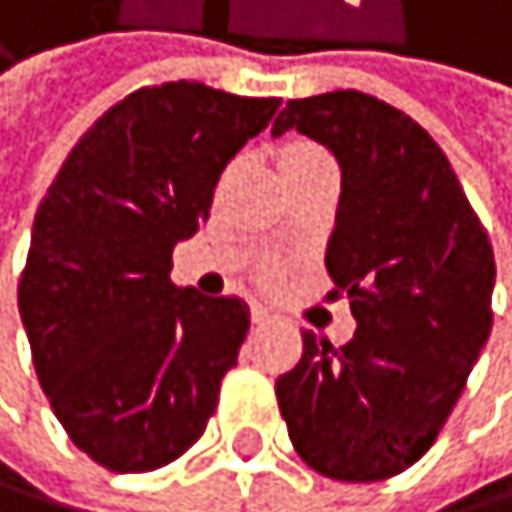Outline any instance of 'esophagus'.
<instances>
[{"instance_id": "1", "label": "esophagus", "mask_w": 512, "mask_h": 512, "mask_svg": "<svg viewBox=\"0 0 512 512\" xmlns=\"http://www.w3.org/2000/svg\"><path fill=\"white\" fill-rule=\"evenodd\" d=\"M267 318H270V311H267L264 305H254V308H251V321H254V324H264Z\"/></svg>"}]
</instances>
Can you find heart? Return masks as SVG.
<instances>
[{
	"label": "heart",
	"mask_w": 512,
	"mask_h": 512,
	"mask_svg": "<svg viewBox=\"0 0 512 512\" xmlns=\"http://www.w3.org/2000/svg\"><path fill=\"white\" fill-rule=\"evenodd\" d=\"M308 144H295V147H289V150H305Z\"/></svg>",
	"instance_id": "obj_1"
}]
</instances>
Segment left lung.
I'll list each match as a JSON object with an SVG mask.
<instances>
[{
	"instance_id": "left-lung-1",
	"label": "left lung",
	"mask_w": 512,
	"mask_h": 512,
	"mask_svg": "<svg viewBox=\"0 0 512 512\" xmlns=\"http://www.w3.org/2000/svg\"><path fill=\"white\" fill-rule=\"evenodd\" d=\"M302 131L343 172L324 264L349 299L340 349L302 333L277 377L289 441L336 482L418 463L450 418L491 333L494 251L444 150L406 112L359 90L289 100L273 138Z\"/></svg>"
}]
</instances>
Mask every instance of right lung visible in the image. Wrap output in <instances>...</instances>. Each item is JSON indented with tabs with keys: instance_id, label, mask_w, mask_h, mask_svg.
Here are the masks:
<instances>
[{
	"instance_id": "right-lung-1",
	"label": "right lung",
	"mask_w": 512,
	"mask_h": 512,
	"mask_svg": "<svg viewBox=\"0 0 512 512\" xmlns=\"http://www.w3.org/2000/svg\"><path fill=\"white\" fill-rule=\"evenodd\" d=\"M277 97L201 81L128 94L71 147L37 207L18 311L65 434L109 472H153L204 434L248 305L179 289L172 248L210 217L226 163Z\"/></svg>"
}]
</instances>
